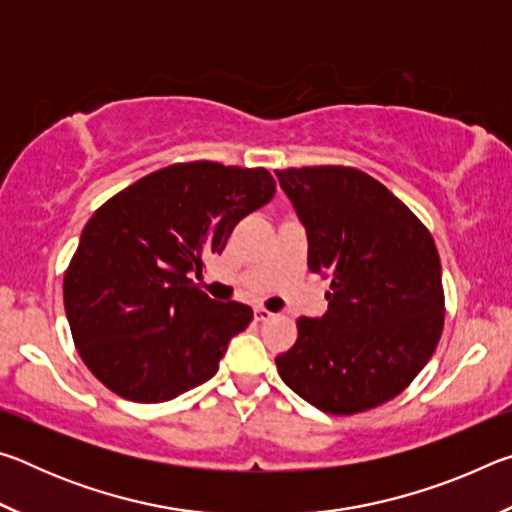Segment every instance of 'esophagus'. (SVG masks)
Wrapping results in <instances>:
<instances>
[{
	"mask_svg": "<svg viewBox=\"0 0 512 512\" xmlns=\"http://www.w3.org/2000/svg\"><path fill=\"white\" fill-rule=\"evenodd\" d=\"M273 318H275L273 311H268L264 307H257L255 309V320H259V323H266V320H273Z\"/></svg>",
	"mask_w": 512,
	"mask_h": 512,
	"instance_id": "obj_1",
	"label": "esophagus"
}]
</instances>
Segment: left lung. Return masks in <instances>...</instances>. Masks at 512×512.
Masks as SVG:
<instances>
[{
  "instance_id": "8db88e82",
  "label": "left lung",
  "mask_w": 512,
  "mask_h": 512,
  "mask_svg": "<svg viewBox=\"0 0 512 512\" xmlns=\"http://www.w3.org/2000/svg\"><path fill=\"white\" fill-rule=\"evenodd\" d=\"M307 230L309 271L332 277L327 311L298 318L275 359L284 384L316 409L352 415L393 400L443 334L440 257L400 198L352 167L275 171Z\"/></svg>"
}]
</instances>
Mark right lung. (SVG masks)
Here are the masks:
<instances>
[{
  "label": "right lung",
  "instance_id": "right-lung-1",
  "mask_svg": "<svg viewBox=\"0 0 512 512\" xmlns=\"http://www.w3.org/2000/svg\"><path fill=\"white\" fill-rule=\"evenodd\" d=\"M273 194L262 167L201 160L153 171L92 214L63 298L76 348L103 386L155 404L216 375L253 309L212 300L189 273L221 255L235 225Z\"/></svg>",
  "mask_w": 512,
  "mask_h": 512
}]
</instances>
